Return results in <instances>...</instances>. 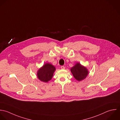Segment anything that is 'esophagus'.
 <instances>
[{"instance_id": "34e87169", "label": "esophagus", "mask_w": 120, "mask_h": 120, "mask_svg": "<svg viewBox=\"0 0 120 120\" xmlns=\"http://www.w3.org/2000/svg\"><path fill=\"white\" fill-rule=\"evenodd\" d=\"M61 69H62V70H64V69H65V67H64V66H62L61 67Z\"/></svg>"}]
</instances>
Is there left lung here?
I'll use <instances>...</instances> for the list:
<instances>
[{
  "instance_id": "left-lung-1",
  "label": "left lung",
  "mask_w": 120,
  "mask_h": 120,
  "mask_svg": "<svg viewBox=\"0 0 120 120\" xmlns=\"http://www.w3.org/2000/svg\"><path fill=\"white\" fill-rule=\"evenodd\" d=\"M71 71L74 78L79 81L85 79L89 74L88 69L79 63H77L71 69Z\"/></svg>"
}]
</instances>
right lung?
<instances>
[{"label":"right lung","mask_w":120,"mask_h":120,"mask_svg":"<svg viewBox=\"0 0 120 120\" xmlns=\"http://www.w3.org/2000/svg\"><path fill=\"white\" fill-rule=\"evenodd\" d=\"M56 71L55 67L50 63H47L37 71V77L41 81L48 82L51 79Z\"/></svg>","instance_id":"1"}]
</instances>
